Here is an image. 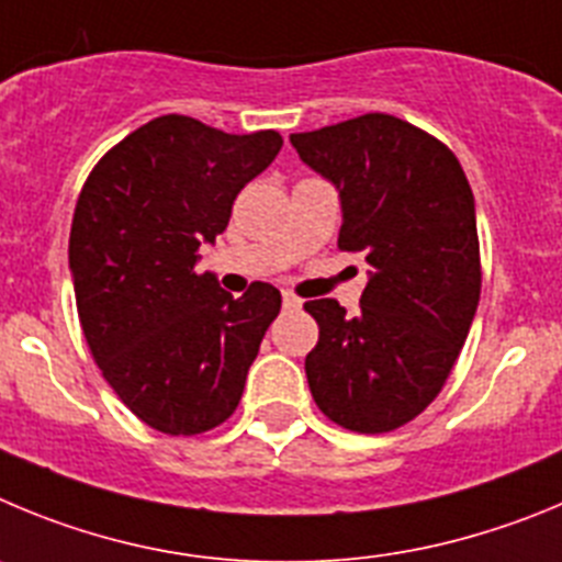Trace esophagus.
<instances>
[{
  "mask_svg": "<svg viewBox=\"0 0 562 562\" xmlns=\"http://www.w3.org/2000/svg\"><path fill=\"white\" fill-rule=\"evenodd\" d=\"M300 305H302L300 296H293L291 291H282V307H288V311H291V307H300Z\"/></svg>",
  "mask_w": 562,
  "mask_h": 562,
  "instance_id": "34e87169",
  "label": "esophagus"
}]
</instances>
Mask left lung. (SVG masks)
<instances>
[{"label": "left lung", "mask_w": 562, "mask_h": 562, "mask_svg": "<svg viewBox=\"0 0 562 562\" xmlns=\"http://www.w3.org/2000/svg\"><path fill=\"white\" fill-rule=\"evenodd\" d=\"M291 145L338 190V249L369 266L358 313L305 302L318 325L307 386L338 426L394 431L437 397L476 316L473 193L451 150L392 114L291 134Z\"/></svg>", "instance_id": "left-lung-1"}]
</instances>
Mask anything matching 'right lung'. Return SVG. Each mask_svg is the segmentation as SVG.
I'll list each match as a JSON object with an SVG mask.
<instances>
[{
    "label": "right lung",
    "instance_id": "1",
    "mask_svg": "<svg viewBox=\"0 0 562 562\" xmlns=\"http://www.w3.org/2000/svg\"><path fill=\"white\" fill-rule=\"evenodd\" d=\"M280 148L277 131L226 134L165 114L114 145L80 190L69 232L80 327L109 386L156 431L221 426L280 313L269 282L235 300L195 271Z\"/></svg>",
    "mask_w": 562,
    "mask_h": 562
}]
</instances>
